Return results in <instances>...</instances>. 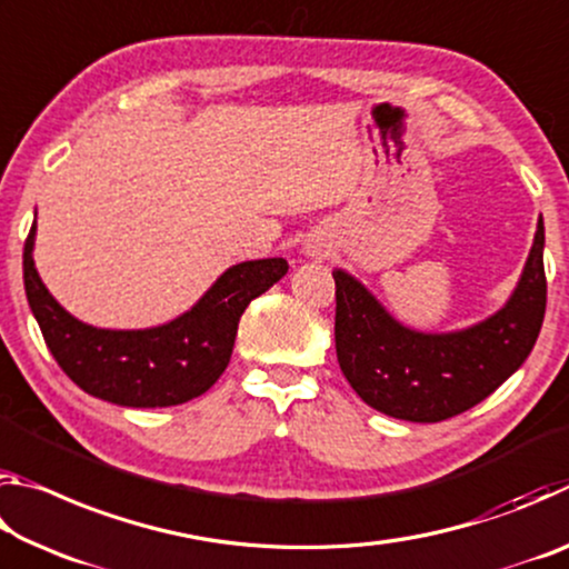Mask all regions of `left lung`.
Wrapping results in <instances>:
<instances>
[{"label": "left lung", "instance_id": "8db88e82", "mask_svg": "<svg viewBox=\"0 0 569 569\" xmlns=\"http://www.w3.org/2000/svg\"><path fill=\"white\" fill-rule=\"evenodd\" d=\"M545 223L512 298L457 333L403 329L349 273L336 271V356L351 389L387 417L435 423L477 407L525 363L547 306Z\"/></svg>", "mask_w": 569, "mask_h": 569}]
</instances>
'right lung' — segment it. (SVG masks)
I'll return each instance as SVG.
<instances>
[{"instance_id": "right-lung-1", "label": "right lung", "mask_w": 569, "mask_h": 569, "mask_svg": "<svg viewBox=\"0 0 569 569\" xmlns=\"http://www.w3.org/2000/svg\"><path fill=\"white\" fill-rule=\"evenodd\" d=\"M34 226L24 240V291L47 349L82 391L120 407H176L206 393L226 371L248 303L288 271L283 258L246 261L218 278L200 301L158 329L104 331L77 321L40 281Z\"/></svg>"}]
</instances>
